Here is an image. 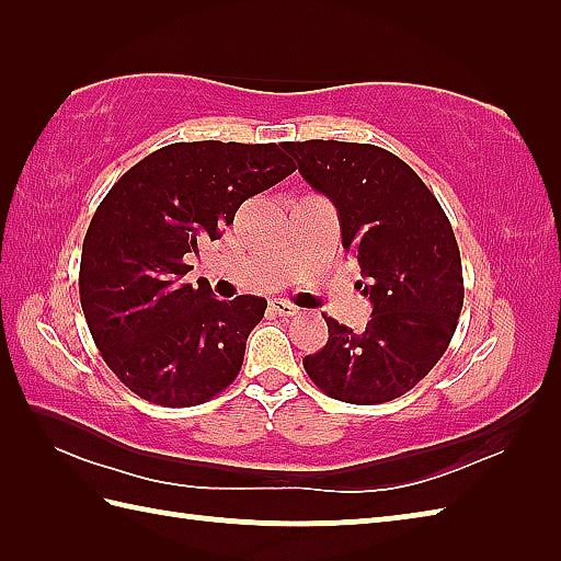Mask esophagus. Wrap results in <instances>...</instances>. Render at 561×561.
I'll list each match as a JSON object with an SVG mask.
<instances>
[{"mask_svg":"<svg viewBox=\"0 0 561 561\" xmlns=\"http://www.w3.org/2000/svg\"><path fill=\"white\" fill-rule=\"evenodd\" d=\"M272 311L277 313V316H282V318H291V316H299V306H294V304H289V301H284V299H274L272 304Z\"/></svg>","mask_w":561,"mask_h":561,"instance_id":"esophagus-1","label":"esophagus"}]
</instances>
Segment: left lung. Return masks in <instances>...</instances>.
<instances>
[{"instance_id":"obj_1","label":"left lung","mask_w":561,"mask_h":561,"mask_svg":"<svg viewBox=\"0 0 561 561\" xmlns=\"http://www.w3.org/2000/svg\"><path fill=\"white\" fill-rule=\"evenodd\" d=\"M308 185L340 211L342 245L374 304L364 332L325 318L328 344L304 356L313 383L352 404L412 390L448 350L462 311V265L446 211L408 163L374 145L284 141Z\"/></svg>"}]
</instances>
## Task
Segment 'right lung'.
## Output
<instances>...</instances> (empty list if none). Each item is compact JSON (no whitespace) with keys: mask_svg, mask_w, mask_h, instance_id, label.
Returning a JSON list of instances; mask_svg holds the SVG:
<instances>
[{"mask_svg":"<svg viewBox=\"0 0 561 561\" xmlns=\"http://www.w3.org/2000/svg\"><path fill=\"white\" fill-rule=\"evenodd\" d=\"M294 171L282 145L178 141L103 197L83 238L79 299L103 362L135 396L193 408L233 383L267 301H219L205 279L183 284L185 255Z\"/></svg>","mask_w":561,"mask_h":561,"instance_id":"obj_1","label":"right lung"}]
</instances>
